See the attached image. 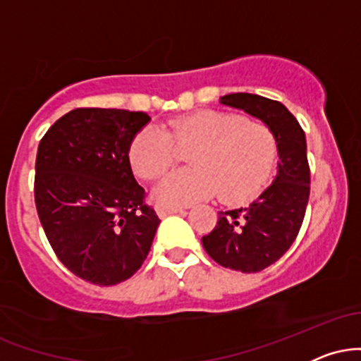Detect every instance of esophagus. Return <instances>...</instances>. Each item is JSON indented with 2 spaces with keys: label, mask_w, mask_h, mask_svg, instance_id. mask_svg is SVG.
I'll return each mask as SVG.
<instances>
[{
  "label": "esophagus",
  "mask_w": 361,
  "mask_h": 361,
  "mask_svg": "<svg viewBox=\"0 0 361 361\" xmlns=\"http://www.w3.org/2000/svg\"><path fill=\"white\" fill-rule=\"evenodd\" d=\"M178 212H183V209H180V207H164V205L157 207V215H159V217H168V215H173Z\"/></svg>",
  "instance_id": "1"
}]
</instances>
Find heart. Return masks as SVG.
I'll return each instance as SVG.
<instances>
[{"label": "heart", "mask_w": 361, "mask_h": 361, "mask_svg": "<svg viewBox=\"0 0 361 361\" xmlns=\"http://www.w3.org/2000/svg\"><path fill=\"white\" fill-rule=\"evenodd\" d=\"M188 149L190 168L163 178L154 190L157 204L185 207L212 197L227 204L251 198L270 176L276 140L259 120L234 114L202 110L169 120L166 130L146 127L128 149L134 173L157 180L176 161V148Z\"/></svg>", "instance_id": "obj_1"}]
</instances>
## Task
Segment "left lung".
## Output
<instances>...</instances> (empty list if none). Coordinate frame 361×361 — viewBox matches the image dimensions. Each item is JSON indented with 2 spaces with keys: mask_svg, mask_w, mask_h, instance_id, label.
Returning <instances> with one entry per match:
<instances>
[{
  "mask_svg": "<svg viewBox=\"0 0 361 361\" xmlns=\"http://www.w3.org/2000/svg\"><path fill=\"white\" fill-rule=\"evenodd\" d=\"M221 103L259 118L279 149L273 183L250 205L219 212L217 226L202 238L207 255L224 268L258 273L279 261L299 234L310 193L305 134L280 102L251 93H231Z\"/></svg>",
  "mask_w": 361,
  "mask_h": 361,
  "instance_id": "1",
  "label": "left lung"
}]
</instances>
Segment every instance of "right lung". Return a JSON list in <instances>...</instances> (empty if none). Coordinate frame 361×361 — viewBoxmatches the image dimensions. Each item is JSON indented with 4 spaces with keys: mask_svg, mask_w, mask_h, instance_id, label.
I'll return each mask as SVG.
<instances>
[{
    "mask_svg": "<svg viewBox=\"0 0 361 361\" xmlns=\"http://www.w3.org/2000/svg\"><path fill=\"white\" fill-rule=\"evenodd\" d=\"M144 111L76 109L45 132L35 161V205L61 263L110 287L142 267L159 226L135 181L128 149Z\"/></svg>",
    "mask_w": 361,
    "mask_h": 361,
    "instance_id": "obj_1",
    "label": "right lung"
}]
</instances>
